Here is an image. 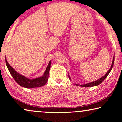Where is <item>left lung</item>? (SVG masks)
<instances>
[{
    "instance_id": "obj_1",
    "label": "left lung",
    "mask_w": 122,
    "mask_h": 122,
    "mask_svg": "<svg viewBox=\"0 0 122 122\" xmlns=\"http://www.w3.org/2000/svg\"><path fill=\"white\" fill-rule=\"evenodd\" d=\"M114 57H113V61H112V66H111V68L109 69V71H108L107 72L106 74L104 75V76H102V77L100 78V79H98L97 81H93V82H91V83H87V84H83V85H79V86H82V87H91V86H98V85H99L102 82V81H104L105 79V78H106L107 76H108V75L109 74L110 71H111L112 69L113 66V64H114ZM69 79H70V77L69 76ZM76 86H79L78 84H76Z\"/></svg>"
}]
</instances>
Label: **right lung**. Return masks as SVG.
Returning a JSON list of instances; mask_svg holds the SVG:
<instances>
[{"mask_svg":"<svg viewBox=\"0 0 122 122\" xmlns=\"http://www.w3.org/2000/svg\"><path fill=\"white\" fill-rule=\"evenodd\" d=\"M5 62L6 66L10 73L15 81L16 83L23 87L26 88H33L36 87H41L44 86L47 83L49 76V71L51 68V61H49V64L45 71L44 74L43 76L40 78H36L34 79H29L28 78L25 77L24 76H21L19 73H18L8 63L6 59L5 58Z\"/></svg>","mask_w":122,"mask_h":122,"instance_id":"obj_1","label":"right lung"}]
</instances>
